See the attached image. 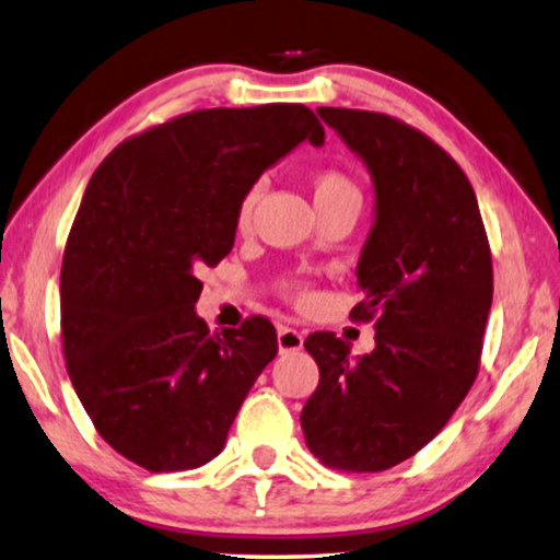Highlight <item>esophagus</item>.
I'll return each mask as SVG.
<instances>
[{
	"label": "esophagus",
	"mask_w": 560,
	"mask_h": 560,
	"mask_svg": "<svg viewBox=\"0 0 560 560\" xmlns=\"http://www.w3.org/2000/svg\"><path fill=\"white\" fill-rule=\"evenodd\" d=\"M304 347V334L299 329H291V327H279V352L287 354V352H299V349Z\"/></svg>",
	"instance_id": "34e87169"
}]
</instances>
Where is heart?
<instances>
[{
	"label": "heart",
	"mask_w": 560,
	"mask_h": 560,
	"mask_svg": "<svg viewBox=\"0 0 560 560\" xmlns=\"http://www.w3.org/2000/svg\"><path fill=\"white\" fill-rule=\"evenodd\" d=\"M312 196H314L316 211H319V208L337 203V200H347V198L360 200V188H357L354 180L349 178V175H345V173H339V171H319V173L312 175ZM256 200H258V186L248 188L246 196L241 198L238 215H236V221H238L241 229L248 226V221H252ZM287 294L302 302V299L306 296V289L299 281H289L287 283Z\"/></svg>",
	"instance_id": "1"
}]
</instances>
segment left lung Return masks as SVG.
I'll use <instances>...</instances> for the list:
<instances>
[{
    "label": "left lung",
    "mask_w": 560,
    "mask_h": 560,
    "mask_svg": "<svg viewBox=\"0 0 560 560\" xmlns=\"http://www.w3.org/2000/svg\"><path fill=\"white\" fill-rule=\"evenodd\" d=\"M316 113L372 175L374 223L357 264L364 299L352 316L377 322L362 357L331 331L308 334L319 387L302 430L324 465L380 472L428 445L478 377L493 258L470 180L438 143L382 113Z\"/></svg>",
    "instance_id": "8db88e82"
}]
</instances>
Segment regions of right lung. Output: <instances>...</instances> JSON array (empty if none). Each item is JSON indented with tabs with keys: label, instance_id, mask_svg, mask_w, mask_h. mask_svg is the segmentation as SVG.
<instances>
[{
	"label": "right lung",
	"instance_id": "right-lung-1",
	"mask_svg": "<svg viewBox=\"0 0 560 560\" xmlns=\"http://www.w3.org/2000/svg\"><path fill=\"white\" fill-rule=\"evenodd\" d=\"M304 140L324 143L304 105L196 110L125 140L88 183L60 273L67 374L107 445L150 472L213 460L279 352L264 316L208 331L196 271L231 252L241 198Z\"/></svg>",
	"mask_w": 560,
	"mask_h": 560
}]
</instances>
